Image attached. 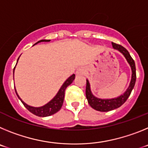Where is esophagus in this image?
<instances>
[{
  "instance_id": "esophagus-1",
  "label": "esophagus",
  "mask_w": 148,
  "mask_h": 148,
  "mask_svg": "<svg viewBox=\"0 0 148 148\" xmlns=\"http://www.w3.org/2000/svg\"><path fill=\"white\" fill-rule=\"evenodd\" d=\"M85 68L84 67V66H79V67L77 68L76 74L77 75H84V74L85 73Z\"/></svg>"
}]
</instances>
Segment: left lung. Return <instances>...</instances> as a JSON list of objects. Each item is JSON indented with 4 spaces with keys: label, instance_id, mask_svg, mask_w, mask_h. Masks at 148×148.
I'll use <instances>...</instances> for the list:
<instances>
[{
    "label": "left lung",
    "instance_id": "8db88e82",
    "mask_svg": "<svg viewBox=\"0 0 148 148\" xmlns=\"http://www.w3.org/2000/svg\"><path fill=\"white\" fill-rule=\"evenodd\" d=\"M112 46L114 49L118 50L119 52L121 53L127 60V63L130 65L131 68V80H130V84L127 89L125 92L119 96L113 99H100L92 94L90 88V84L89 82L88 79H87V85H86V98L87 99L89 104L91 108H93L94 110L101 112H108V111L113 110L119 108L121 107L124 103L127 101L128 97L130 96L133 90L134 85L136 83V65L135 62L130 56V53H128V51L123 47L122 46L116 44L115 43L112 42Z\"/></svg>",
    "mask_w": 148,
    "mask_h": 148
}]
</instances>
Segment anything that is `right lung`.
<instances>
[{"label":"right lung","instance_id":"right-lung-1","mask_svg":"<svg viewBox=\"0 0 148 148\" xmlns=\"http://www.w3.org/2000/svg\"><path fill=\"white\" fill-rule=\"evenodd\" d=\"M49 41H50V40H45V39H44V40H38L37 43H35L34 45L38 44V43L40 42H49ZM20 56H19V58H20ZM19 58H18L17 62L18 61ZM15 68H14V70H13V77H14V71H15ZM75 74H73L71 76L69 77V78L65 81L64 83L63 84L62 86L61 87V88L59 89V90H58V92H57V94L55 95V97L53 98L52 100L49 101V102L47 103L46 104H44V106H41V107H38L37 108V107H32V106L28 105L27 104H26L23 101H22V99H21L20 96L18 95V92H17L16 91V89H15V92H16L17 95H18V99L21 101V102L23 103L24 107H25L29 112H31V113H33L34 115H35V116H40V117H47V116H51V115L55 114V113H57L58 111L60 110V109H61V107H62L63 102H64V99L65 90H66V88L68 86L73 83V80L75 79Z\"/></svg>","mask_w":148,"mask_h":148}]
</instances>
